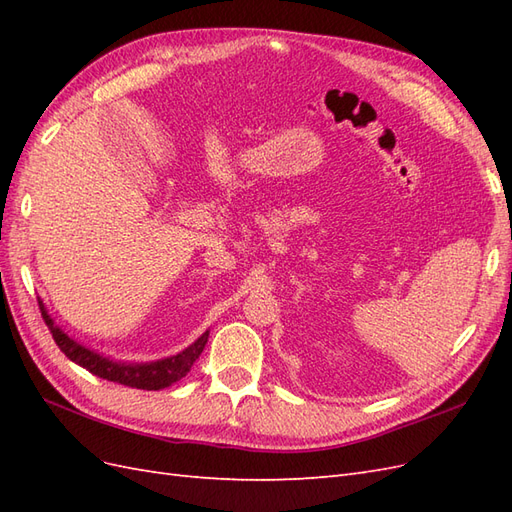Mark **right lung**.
I'll return each instance as SVG.
<instances>
[{"label":"right lung","instance_id":"obj_1","mask_svg":"<svg viewBox=\"0 0 512 512\" xmlns=\"http://www.w3.org/2000/svg\"><path fill=\"white\" fill-rule=\"evenodd\" d=\"M38 305H40V312H42L46 327H49V331L55 339V344L72 363L85 367L87 371H91V374L98 378L119 382L123 386H132V389L160 391V389H166V386H170V384H175L192 369V365L196 363V359L200 356V352H203L207 339H209V333H203L190 348H185L183 352L170 356V359H162L156 363H141V365L113 363V361L104 359V356L87 350L85 346L76 344L74 339H70L64 331L55 327L51 316L46 314L42 301H38Z\"/></svg>","mask_w":512,"mask_h":512}]
</instances>
